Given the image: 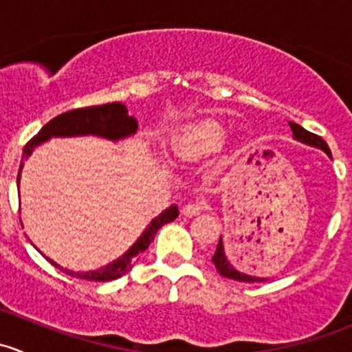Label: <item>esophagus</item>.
<instances>
[{
	"mask_svg": "<svg viewBox=\"0 0 352 352\" xmlns=\"http://www.w3.org/2000/svg\"><path fill=\"white\" fill-rule=\"evenodd\" d=\"M206 208H208V204H206L204 201L189 202V204H186L182 208V214L184 216H197V214H201Z\"/></svg>",
	"mask_w": 352,
	"mask_h": 352,
	"instance_id": "obj_1",
	"label": "esophagus"
}]
</instances>
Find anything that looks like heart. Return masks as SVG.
Segmentation results:
<instances>
[{
	"label": "heart",
	"instance_id": "b5f03b06",
	"mask_svg": "<svg viewBox=\"0 0 352 352\" xmlns=\"http://www.w3.org/2000/svg\"><path fill=\"white\" fill-rule=\"evenodd\" d=\"M226 131L214 120H197L187 124L175 133L172 140L173 155L184 160H196L208 156L225 144Z\"/></svg>",
	"mask_w": 352,
	"mask_h": 352
}]
</instances>
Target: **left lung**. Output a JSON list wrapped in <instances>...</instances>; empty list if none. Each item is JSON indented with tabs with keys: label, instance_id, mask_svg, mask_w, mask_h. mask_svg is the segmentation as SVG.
<instances>
[{
	"label": "left lung",
	"instance_id": "8db88e82",
	"mask_svg": "<svg viewBox=\"0 0 352 352\" xmlns=\"http://www.w3.org/2000/svg\"><path fill=\"white\" fill-rule=\"evenodd\" d=\"M289 126H291V131H293V136L296 138L298 141H301V143L310 144V146L320 148V150H324L325 153L330 156L329 144L325 143V141L322 140L320 136H317V134L310 133V131H307V129H305V127L298 126V124H294V122H289ZM212 264L216 265V271H218L219 274L223 276V278L233 279V281H239V283H262V281H267V279H264V278H255V276H248V274H245V272L240 271V269H236L235 265H233V262L226 258V254H225V248H223L221 239H219L218 247H216L214 255H212Z\"/></svg>",
	"mask_w": 352,
	"mask_h": 352
}]
</instances>
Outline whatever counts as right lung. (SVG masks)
I'll list each match as a JSON object with an SVG mask.
<instances>
[{
  "instance_id": "add662e5",
  "label": "right lung",
  "mask_w": 352,
  "mask_h": 352,
  "mask_svg": "<svg viewBox=\"0 0 352 352\" xmlns=\"http://www.w3.org/2000/svg\"><path fill=\"white\" fill-rule=\"evenodd\" d=\"M138 129V120L133 116L127 113L126 105L119 104V102H112V104L105 105H94V107H83V109H74L69 112L61 113V116L54 117L52 120H49L41 131H38L37 136L32 138L23 148V160L28 158V155L34 151V148L37 144L44 143L49 138L52 136H83V134H97V136L107 138V140H120V138L131 136V134L136 133ZM23 163L20 165L22 170ZM16 182H20V173ZM179 216V209L177 206H170L168 209L162 212L158 218H155L151 221V225L144 230L143 235L140 236L136 243L126 252L120 258H117L112 264L105 265V267L98 269V271H90V272H73L67 271V269L59 267L56 262L49 261L52 265L59 267L61 271H65L66 274L74 276L78 279H87V281H112V279L120 278L126 272H129L133 269V265L136 264L140 255L150 247V243L155 240V235L158 233V230L162 228L166 223L173 221V219Z\"/></svg>"
}]
</instances>
